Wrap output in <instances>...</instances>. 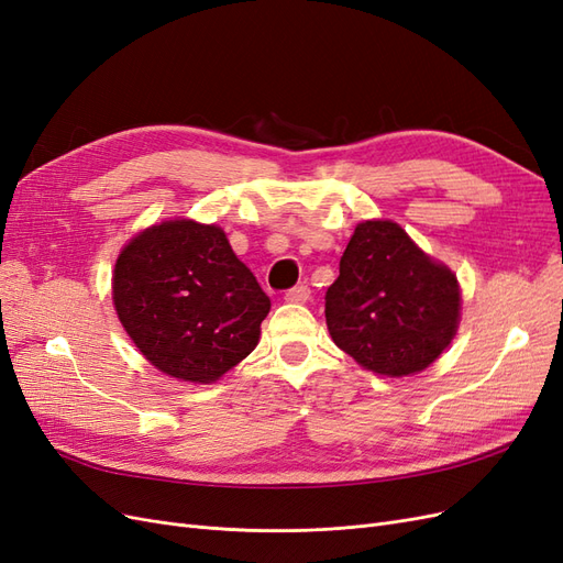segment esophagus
<instances>
[{"label":"esophagus","mask_w":563,"mask_h":563,"mask_svg":"<svg viewBox=\"0 0 563 563\" xmlns=\"http://www.w3.org/2000/svg\"><path fill=\"white\" fill-rule=\"evenodd\" d=\"M288 302H308L310 300V288L305 286V284H300V286H294L291 291H286V296H284Z\"/></svg>","instance_id":"esophagus-1"}]
</instances>
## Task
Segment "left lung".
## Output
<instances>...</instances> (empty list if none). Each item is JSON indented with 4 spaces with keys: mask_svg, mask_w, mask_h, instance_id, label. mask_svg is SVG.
<instances>
[{
    "mask_svg": "<svg viewBox=\"0 0 563 563\" xmlns=\"http://www.w3.org/2000/svg\"><path fill=\"white\" fill-rule=\"evenodd\" d=\"M460 323L453 272L391 220H364L327 291V327L352 360L387 378L413 376L444 352Z\"/></svg>",
    "mask_w": 563,
    "mask_h": 563,
    "instance_id": "8db88e82",
    "label": "left lung"
}]
</instances>
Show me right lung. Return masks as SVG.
<instances>
[{
    "label": "right lung",
    "instance_id": "obj_1",
    "mask_svg": "<svg viewBox=\"0 0 563 563\" xmlns=\"http://www.w3.org/2000/svg\"><path fill=\"white\" fill-rule=\"evenodd\" d=\"M112 300L152 366L201 385L246 360L269 312V298L225 232L187 218L152 225L122 249Z\"/></svg>",
    "mask_w": 563,
    "mask_h": 563
}]
</instances>
